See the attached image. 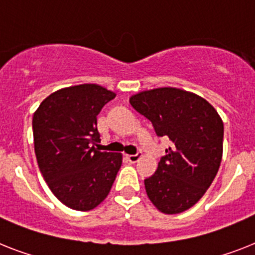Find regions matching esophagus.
I'll return each instance as SVG.
<instances>
[{"mask_svg": "<svg viewBox=\"0 0 255 255\" xmlns=\"http://www.w3.org/2000/svg\"><path fill=\"white\" fill-rule=\"evenodd\" d=\"M141 158V153H136V154H129L127 155V159L131 162V163H136L138 159Z\"/></svg>", "mask_w": 255, "mask_h": 255, "instance_id": "obj_1", "label": "esophagus"}]
</instances>
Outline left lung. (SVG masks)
<instances>
[{
    "mask_svg": "<svg viewBox=\"0 0 255 255\" xmlns=\"http://www.w3.org/2000/svg\"><path fill=\"white\" fill-rule=\"evenodd\" d=\"M129 102L151 122L157 136L172 142L144 180L149 200L164 214L188 210L219 170L224 134L219 114L205 98L171 87L140 92Z\"/></svg>",
    "mask_w": 255,
    "mask_h": 255,
    "instance_id": "left-lung-1",
    "label": "left lung"
}]
</instances>
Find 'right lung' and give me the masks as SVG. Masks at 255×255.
Masks as SVG:
<instances>
[{"instance_id": "obj_1", "label": "right lung", "mask_w": 255, "mask_h": 255, "mask_svg": "<svg viewBox=\"0 0 255 255\" xmlns=\"http://www.w3.org/2000/svg\"><path fill=\"white\" fill-rule=\"evenodd\" d=\"M114 97L101 85H75L51 93L33 114L38 167L53 194L74 210L101 204L122 166L121 153L97 147V115Z\"/></svg>"}]
</instances>
